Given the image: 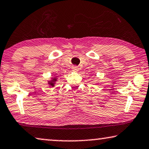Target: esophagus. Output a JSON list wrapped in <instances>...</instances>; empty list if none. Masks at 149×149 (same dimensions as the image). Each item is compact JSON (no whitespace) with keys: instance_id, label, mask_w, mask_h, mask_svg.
<instances>
[{"instance_id":"34e87169","label":"esophagus","mask_w":149,"mask_h":149,"mask_svg":"<svg viewBox=\"0 0 149 149\" xmlns=\"http://www.w3.org/2000/svg\"><path fill=\"white\" fill-rule=\"evenodd\" d=\"M72 71H73V72H77L79 71V69H78V68H77V67L74 66V67H73V68H72Z\"/></svg>"}]
</instances>
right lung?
Returning a JSON list of instances; mask_svg holds the SVG:
<instances>
[{
	"instance_id": "obj_1",
	"label": "right lung",
	"mask_w": 149,
	"mask_h": 149,
	"mask_svg": "<svg viewBox=\"0 0 149 149\" xmlns=\"http://www.w3.org/2000/svg\"><path fill=\"white\" fill-rule=\"evenodd\" d=\"M57 76H54L53 77H51V79H50V80L48 81V84L49 85L50 87H54V85H55V84L56 82V81H57Z\"/></svg>"
}]
</instances>
